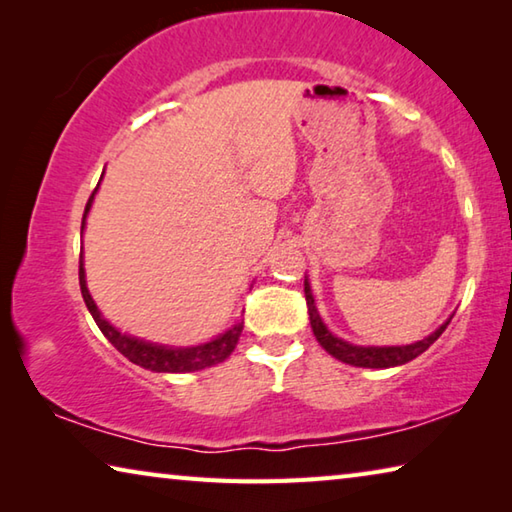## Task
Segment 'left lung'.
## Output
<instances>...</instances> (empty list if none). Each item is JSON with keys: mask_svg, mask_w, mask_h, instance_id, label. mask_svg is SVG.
I'll return each mask as SVG.
<instances>
[{"mask_svg": "<svg viewBox=\"0 0 512 512\" xmlns=\"http://www.w3.org/2000/svg\"><path fill=\"white\" fill-rule=\"evenodd\" d=\"M305 298H307V309H309V320H311V329H314L316 341L323 345V348L343 363H350V366L357 368H393V366H402V363H409L415 357L438 341V336L445 332V327L449 325V318L445 325H440L436 332L429 334L427 339H422L418 343L411 345H393V348H363V345H352L343 339H336V336L329 332L325 327L323 320L318 316L314 296H311V287L305 280Z\"/></svg>", "mask_w": 512, "mask_h": 512, "instance_id": "left-lung-1", "label": "left lung"}]
</instances>
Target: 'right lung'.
<instances>
[{
	"label": "right lung",
	"instance_id": "1",
	"mask_svg": "<svg viewBox=\"0 0 512 512\" xmlns=\"http://www.w3.org/2000/svg\"><path fill=\"white\" fill-rule=\"evenodd\" d=\"M99 183H101V180H99ZM94 194H97V189H94L88 205H85V214H83V221H81V232L85 228V216H88V212H90L92 201H94ZM79 284H81V293H83L85 307L90 309L94 323L99 325L103 336H106V339L112 345H115V348L121 354H124L128 361H133V363H137V366H142L146 370H153V372H196V370L216 366V363H221V361L228 359L230 354H232V350L237 348L241 329H244V320H241V323L232 325L228 332L219 334L210 343L194 345V348H167V345L149 343V341L135 339V336L121 334L117 327H112L108 320L101 316V311L97 309V305H94V300L90 296L88 284H85L83 255H81V266H79Z\"/></svg>",
	"mask_w": 512,
	"mask_h": 512
}]
</instances>
